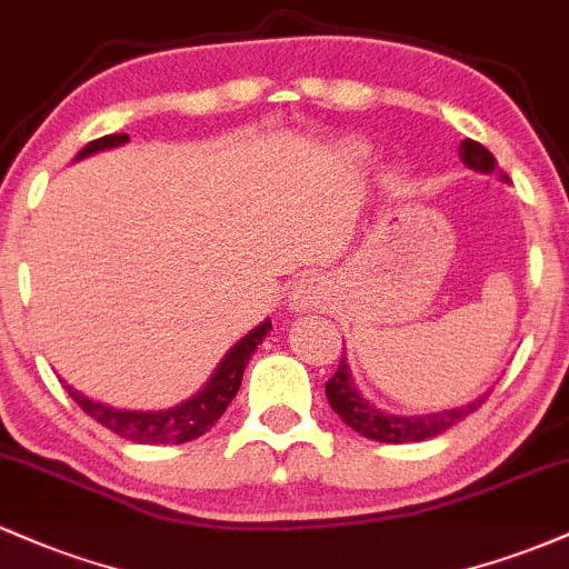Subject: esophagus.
I'll return each instance as SVG.
<instances>
[{
	"label": "esophagus",
	"mask_w": 569,
	"mask_h": 569,
	"mask_svg": "<svg viewBox=\"0 0 569 569\" xmlns=\"http://www.w3.org/2000/svg\"><path fill=\"white\" fill-rule=\"evenodd\" d=\"M329 302V286L318 276H302L289 291V310L310 312Z\"/></svg>",
	"instance_id": "esophagus-1"
}]
</instances>
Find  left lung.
<instances>
[{
  "label": "left lung",
  "mask_w": 569,
  "mask_h": 569,
  "mask_svg": "<svg viewBox=\"0 0 569 569\" xmlns=\"http://www.w3.org/2000/svg\"><path fill=\"white\" fill-rule=\"evenodd\" d=\"M460 160L466 162L471 171L479 173H492L498 171V162H495L492 152L487 147H481L479 141L466 139L460 143ZM502 181H508L506 173H500ZM326 398H329L331 409L342 417L345 426H350L356 433L367 436L371 441L382 443H407V441H426L433 436L443 433L447 428H452L455 422L466 420L471 411L479 409V403H485L487 393L476 401L466 403V407L443 409V411H430V415H390L382 411L358 393L356 380H352L348 358L342 352V361L335 371L329 382H326Z\"/></svg>",
  "instance_id": "obj_1"
}]
</instances>
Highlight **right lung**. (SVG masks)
Listing matches in <instances>:
<instances>
[{"label": "right lung", "instance_id": "add662e5", "mask_svg": "<svg viewBox=\"0 0 569 569\" xmlns=\"http://www.w3.org/2000/svg\"><path fill=\"white\" fill-rule=\"evenodd\" d=\"M128 133H112L103 136V139L90 141L88 147H82L77 152L74 160L90 158V154L103 152V149H114L128 143ZM272 323L270 318L251 329L248 335L234 342L230 352L221 358V363L208 377V382L187 401L176 403L171 409H158V411H136V409H117L109 407V403L93 401V398L82 396L80 390H74L67 385L69 396L80 403L84 415L93 417L96 422H101L103 428H109L112 433L122 436L126 441L133 443H184L192 439H200L206 430L217 426V420L224 415V409L230 407L232 398L238 396L240 382H243V371L251 361L253 350L262 339L270 335Z\"/></svg>", "mask_w": 569, "mask_h": 569}]
</instances>
